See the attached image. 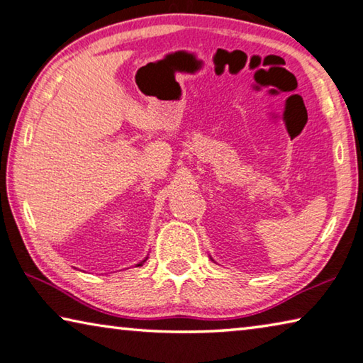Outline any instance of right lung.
I'll list each match as a JSON object with an SVG mask.
<instances>
[{
    "label": "right lung",
    "mask_w": 363,
    "mask_h": 363,
    "mask_svg": "<svg viewBox=\"0 0 363 363\" xmlns=\"http://www.w3.org/2000/svg\"><path fill=\"white\" fill-rule=\"evenodd\" d=\"M143 264H145V260H143V262H140V264H136V267H141Z\"/></svg>",
    "instance_id": "1"
}]
</instances>
